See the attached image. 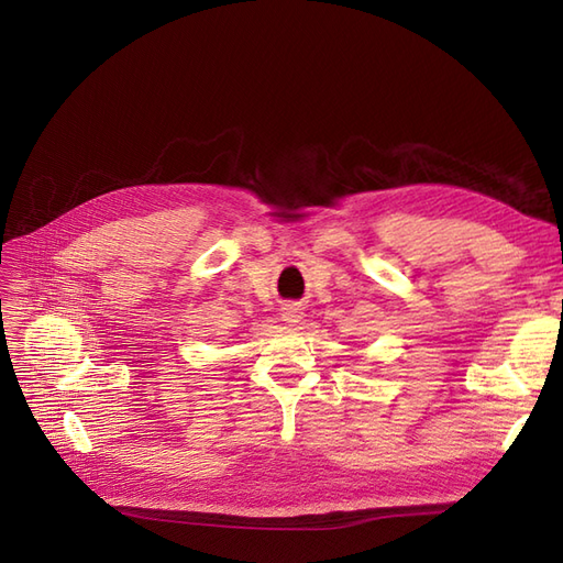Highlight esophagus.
<instances>
[{
    "label": "esophagus",
    "instance_id": "34e87169",
    "mask_svg": "<svg viewBox=\"0 0 563 563\" xmlns=\"http://www.w3.org/2000/svg\"><path fill=\"white\" fill-rule=\"evenodd\" d=\"M302 314H305L302 308H300V305H296V302H288V305H284V308H282V319L286 323H291V327L302 319Z\"/></svg>",
    "mask_w": 563,
    "mask_h": 563
}]
</instances>
